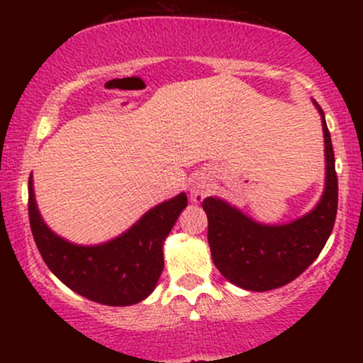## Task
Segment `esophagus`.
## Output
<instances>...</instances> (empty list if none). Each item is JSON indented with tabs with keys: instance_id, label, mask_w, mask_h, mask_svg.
Instances as JSON below:
<instances>
[{
	"instance_id": "obj_1",
	"label": "esophagus",
	"mask_w": 363,
	"mask_h": 363,
	"mask_svg": "<svg viewBox=\"0 0 363 363\" xmlns=\"http://www.w3.org/2000/svg\"><path fill=\"white\" fill-rule=\"evenodd\" d=\"M208 194V181L205 177H196L189 186V196L194 203H201Z\"/></svg>"
}]
</instances>
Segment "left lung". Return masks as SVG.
Segmentation results:
<instances>
[{
  "label": "left lung",
  "mask_w": 363,
  "mask_h": 363,
  "mask_svg": "<svg viewBox=\"0 0 363 363\" xmlns=\"http://www.w3.org/2000/svg\"><path fill=\"white\" fill-rule=\"evenodd\" d=\"M320 114L326 155V186L312 211L285 225H264L220 198H205L208 244L218 272L244 290L280 289L302 274L326 245L338 211L335 152L324 112Z\"/></svg>",
  "instance_id": "8db88e82"
}]
</instances>
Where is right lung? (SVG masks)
Masks as SVG:
<instances>
[{
	"mask_svg": "<svg viewBox=\"0 0 363 363\" xmlns=\"http://www.w3.org/2000/svg\"><path fill=\"white\" fill-rule=\"evenodd\" d=\"M186 206L187 196L181 193L148 210L109 242L78 245L44 223L28 177V220L44 262L68 289L104 306H133L155 290L164 269L162 245Z\"/></svg>",
	"mask_w": 363,
	"mask_h": 363,
	"instance_id": "obj_1",
	"label": "right lung"
}]
</instances>
